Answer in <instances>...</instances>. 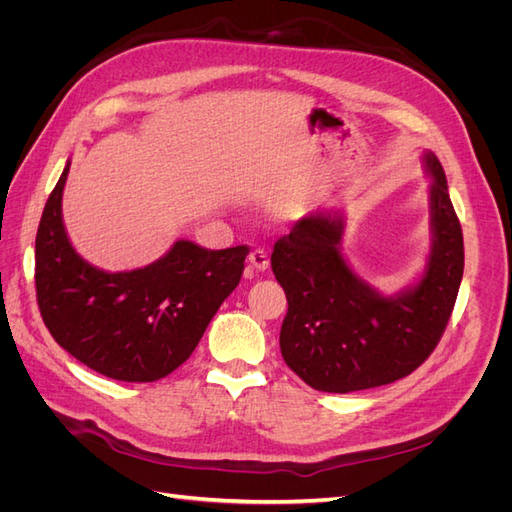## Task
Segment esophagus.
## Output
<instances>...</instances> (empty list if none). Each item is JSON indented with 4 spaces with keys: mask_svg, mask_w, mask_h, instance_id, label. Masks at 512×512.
Here are the masks:
<instances>
[{
    "mask_svg": "<svg viewBox=\"0 0 512 512\" xmlns=\"http://www.w3.org/2000/svg\"><path fill=\"white\" fill-rule=\"evenodd\" d=\"M247 262H250V267L256 271H267L269 269V256L265 250H254L247 256Z\"/></svg>",
    "mask_w": 512,
    "mask_h": 512,
    "instance_id": "obj_1",
    "label": "esophagus"
}]
</instances>
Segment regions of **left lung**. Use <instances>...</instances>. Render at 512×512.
Returning <instances> with one entry per match:
<instances>
[{
  "label": "left lung",
  "mask_w": 512,
  "mask_h": 512,
  "mask_svg": "<svg viewBox=\"0 0 512 512\" xmlns=\"http://www.w3.org/2000/svg\"><path fill=\"white\" fill-rule=\"evenodd\" d=\"M431 247L423 275L382 294L342 252L346 218L316 211L275 243L271 267L286 292L280 348L286 365L324 393L391 384L438 346L463 277V235L436 153H423Z\"/></svg>",
  "instance_id": "8db88e82"
}]
</instances>
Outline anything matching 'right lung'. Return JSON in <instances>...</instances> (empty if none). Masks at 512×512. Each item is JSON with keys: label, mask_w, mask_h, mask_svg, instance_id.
<instances>
[{"label": "right lung", "mask_w": 512, "mask_h": 512, "mask_svg": "<svg viewBox=\"0 0 512 512\" xmlns=\"http://www.w3.org/2000/svg\"><path fill=\"white\" fill-rule=\"evenodd\" d=\"M66 162L36 235V297L55 342L98 374L153 382L190 359L228 294L245 245L207 250L179 239L147 267L104 271L74 250L61 215Z\"/></svg>", "instance_id": "obj_1"}]
</instances>
